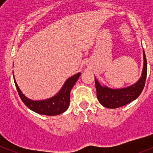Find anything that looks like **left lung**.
I'll list each match as a JSON object with an SVG mask.
<instances>
[{
  "mask_svg": "<svg viewBox=\"0 0 153 153\" xmlns=\"http://www.w3.org/2000/svg\"><path fill=\"white\" fill-rule=\"evenodd\" d=\"M143 58H144V65H143L142 76L137 83L129 87L119 89V90H113L108 88L106 86H102L95 79L97 99L102 106L110 109L119 108L135 100L141 94L145 86L147 75V63L144 51H143Z\"/></svg>",
  "mask_w": 153,
  "mask_h": 153,
  "instance_id": "8db88e82",
  "label": "left lung"
}]
</instances>
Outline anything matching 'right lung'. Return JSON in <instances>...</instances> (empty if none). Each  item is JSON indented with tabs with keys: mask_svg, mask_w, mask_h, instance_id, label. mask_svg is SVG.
Returning <instances> with one entry per match:
<instances>
[{
	"mask_svg": "<svg viewBox=\"0 0 153 153\" xmlns=\"http://www.w3.org/2000/svg\"><path fill=\"white\" fill-rule=\"evenodd\" d=\"M80 74V73H78L69 78L65 82L60 91L55 97L41 101H33L27 98L20 90L15 79H14L16 88H17L21 100L30 109L39 113V114L47 115V116H56V115L61 114L68 109L69 105H70V91L76 82L77 81Z\"/></svg>",
	"mask_w": 153,
	"mask_h": 153,
	"instance_id": "1",
	"label": "right lung"
}]
</instances>
